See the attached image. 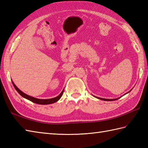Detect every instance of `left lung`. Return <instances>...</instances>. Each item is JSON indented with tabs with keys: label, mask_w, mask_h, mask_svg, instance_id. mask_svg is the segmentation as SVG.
Segmentation results:
<instances>
[{
	"label": "left lung",
	"mask_w": 148,
	"mask_h": 148,
	"mask_svg": "<svg viewBox=\"0 0 148 148\" xmlns=\"http://www.w3.org/2000/svg\"><path fill=\"white\" fill-rule=\"evenodd\" d=\"M97 98H98V99H100V100H106V101H112V100H117V99H102V98H99V97H97Z\"/></svg>",
	"instance_id": "1"
}]
</instances>
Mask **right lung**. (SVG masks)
Listing matches in <instances>:
<instances>
[{"label":"right lung","mask_w":148,"mask_h":148,"mask_svg":"<svg viewBox=\"0 0 148 148\" xmlns=\"http://www.w3.org/2000/svg\"><path fill=\"white\" fill-rule=\"evenodd\" d=\"M12 84H13V86L14 87V88L16 89V90L18 92V93L20 94V95H21L24 98H25L28 100H30L31 102H32L34 103H38V104H41V105H46V104H50V103H55L56 102H57L58 100L61 98V97L62 96V94L64 93V90L62 91L61 92V93L58 96H57L56 97H55V98H53V99H36V98H34V97H32L31 96H29L27 95V94L24 93L23 92H22L21 90H19L18 88L16 87V86L14 84L13 82H12Z\"/></svg>","instance_id":"add662e5"}]
</instances>
